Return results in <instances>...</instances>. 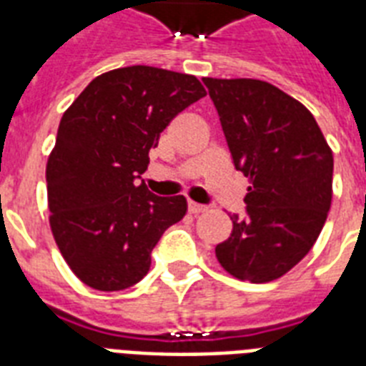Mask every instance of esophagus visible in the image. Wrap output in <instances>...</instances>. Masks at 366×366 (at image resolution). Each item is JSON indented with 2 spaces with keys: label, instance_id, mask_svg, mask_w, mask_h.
I'll use <instances>...</instances> for the list:
<instances>
[{
  "label": "esophagus",
  "instance_id": "obj_1",
  "mask_svg": "<svg viewBox=\"0 0 366 366\" xmlns=\"http://www.w3.org/2000/svg\"><path fill=\"white\" fill-rule=\"evenodd\" d=\"M188 209H189V212H194V214H199V212H205L209 207L201 205V203H194V201H189Z\"/></svg>",
  "mask_w": 366,
  "mask_h": 366
}]
</instances>
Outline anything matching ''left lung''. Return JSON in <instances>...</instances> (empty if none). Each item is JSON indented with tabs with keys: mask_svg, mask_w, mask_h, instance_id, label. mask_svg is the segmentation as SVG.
<instances>
[{
	"mask_svg": "<svg viewBox=\"0 0 366 366\" xmlns=\"http://www.w3.org/2000/svg\"><path fill=\"white\" fill-rule=\"evenodd\" d=\"M237 171L250 178L244 217L217 244L234 277L267 283L312 250L332 201L335 159L306 106L260 79L203 77Z\"/></svg>",
	"mask_w": 366,
	"mask_h": 366,
	"instance_id": "left-lung-1",
	"label": "left lung"
}]
</instances>
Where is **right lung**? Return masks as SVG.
Listing matches in <instances>:
<instances>
[{"label": "right lung", "mask_w": 366, "mask_h": 366, "mask_svg": "<svg viewBox=\"0 0 366 366\" xmlns=\"http://www.w3.org/2000/svg\"><path fill=\"white\" fill-rule=\"evenodd\" d=\"M205 94L195 76L127 66L94 77L64 112L47 161L49 222L85 285H137L161 235L184 218V195L157 197L138 180L163 129Z\"/></svg>", "instance_id": "add662e5"}]
</instances>
